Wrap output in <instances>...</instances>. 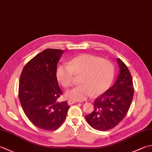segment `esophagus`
<instances>
[{
    "label": "esophagus",
    "instance_id": "1",
    "mask_svg": "<svg viewBox=\"0 0 152 152\" xmlns=\"http://www.w3.org/2000/svg\"><path fill=\"white\" fill-rule=\"evenodd\" d=\"M77 103V102H76V101H74V100L70 99V100L68 101V105H72V104H74V103Z\"/></svg>",
    "mask_w": 152,
    "mask_h": 152
}]
</instances>
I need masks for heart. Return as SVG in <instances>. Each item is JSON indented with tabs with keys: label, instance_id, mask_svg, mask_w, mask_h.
I'll use <instances>...</instances> for the list:
<instances>
[{
	"label": "heart",
	"instance_id": "1",
	"mask_svg": "<svg viewBox=\"0 0 152 152\" xmlns=\"http://www.w3.org/2000/svg\"><path fill=\"white\" fill-rule=\"evenodd\" d=\"M81 75V84L68 90L66 96L74 101H82L94 95L98 96L108 90L115 77V67L111 61L99 56L82 54L62 64L56 69V78L68 88L73 84L74 76Z\"/></svg>",
	"mask_w": 152,
	"mask_h": 152
}]
</instances>
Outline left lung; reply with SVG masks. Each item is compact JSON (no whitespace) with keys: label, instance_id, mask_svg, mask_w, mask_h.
<instances>
[{"label":"left lung","instance_id":"8db88e82","mask_svg":"<svg viewBox=\"0 0 152 152\" xmlns=\"http://www.w3.org/2000/svg\"><path fill=\"white\" fill-rule=\"evenodd\" d=\"M120 68L115 84L94 101V111L86 115L88 123L100 131L113 129L125 117L134 96L132 76L126 65L117 59Z\"/></svg>","mask_w":152,"mask_h":152}]
</instances>
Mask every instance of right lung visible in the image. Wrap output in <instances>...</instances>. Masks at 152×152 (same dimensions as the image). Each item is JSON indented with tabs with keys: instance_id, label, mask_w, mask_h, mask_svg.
Segmentation results:
<instances>
[{
	"instance_id": "1",
	"label": "right lung",
	"mask_w": 152,
	"mask_h": 152,
	"mask_svg": "<svg viewBox=\"0 0 152 152\" xmlns=\"http://www.w3.org/2000/svg\"><path fill=\"white\" fill-rule=\"evenodd\" d=\"M64 51L47 49L31 58L21 73L18 96L27 117L35 126L55 130L63 123L70 106L58 102L62 94L56 78V66Z\"/></svg>"
}]
</instances>
